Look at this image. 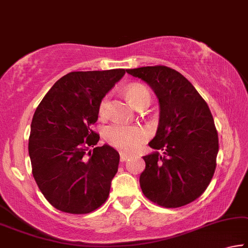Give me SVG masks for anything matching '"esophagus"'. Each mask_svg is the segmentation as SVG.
I'll return each mask as SVG.
<instances>
[{
  "instance_id": "esophagus-1",
  "label": "esophagus",
  "mask_w": 248,
  "mask_h": 248,
  "mask_svg": "<svg viewBox=\"0 0 248 248\" xmlns=\"http://www.w3.org/2000/svg\"><path fill=\"white\" fill-rule=\"evenodd\" d=\"M129 158V155L127 154V153H125V152H121L120 153V159H121V162H125L126 161V159H128Z\"/></svg>"
}]
</instances>
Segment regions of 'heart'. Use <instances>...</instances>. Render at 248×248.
I'll use <instances>...</instances> for the list:
<instances>
[{
    "instance_id": "b5f03b06",
    "label": "heart",
    "mask_w": 248,
    "mask_h": 248,
    "mask_svg": "<svg viewBox=\"0 0 248 248\" xmlns=\"http://www.w3.org/2000/svg\"><path fill=\"white\" fill-rule=\"evenodd\" d=\"M126 96L136 108L145 102H151V94L145 86L132 84L126 89ZM108 108V98H104L100 105V113L104 114ZM148 137V132L140 126H123L111 125L104 129V139L109 145L122 151L132 152L137 150Z\"/></svg>"
}]
</instances>
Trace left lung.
<instances>
[{
  "label": "left lung",
  "mask_w": 248,
  "mask_h": 248,
  "mask_svg": "<svg viewBox=\"0 0 248 248\" xmlns=\"http://www.w3.org/2000/svg\"><path fill=\"white\" fill-rule=\"evenodd\" d=\"M126 72L145 82L159 104L157 131L148 143L155 151L143 156L142 192L163 207L192 203L207 188L218 153V135L208 105L192 83L173 68L144 66Z\"/></svg>",
  "instance_id": "1"
}]
</instances>
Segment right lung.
I'll return each instance as SVG.
<instances>
[{
	"instance_id": "1",
	"label": "right lung",
	"mask_w": 248,
	"mask_h": 248,
	"mask_svg": "<svg viewBox=\"0 0 248 248\" xmlns=\"http://www.w3.org/2000/svg\"><path fill=\"white\" fill-rule=\"evenodd\" d=\"M125 72H71L51 87L34 113L29 140L33 176L60 211L87 214L108 200L120 154L108 144L91 151L100 140L91 127L103 97Z\"/></svg>"
}]
</instances>
